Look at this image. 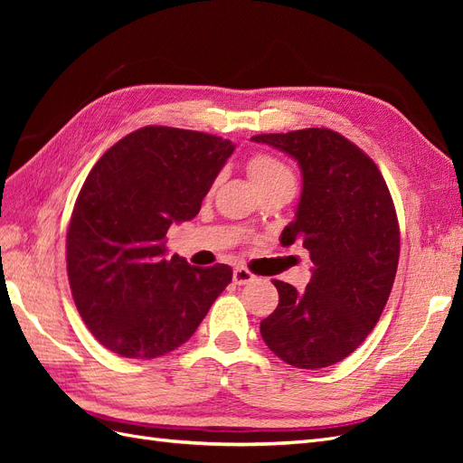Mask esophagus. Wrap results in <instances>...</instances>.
Segmentation results:
<instances>
[{
	"label": "esophagus",
	"mask_w": 463,
	"mask_h": 463,
	"mask_svg": "<svg viewBox=\"0 0 463 463\" xmlns=\"http://www.w3.org/2000/svg\"><path fill=\"white\" fill-rule=\"evenodd\" d=\"M253 279H255V274L247 270V269H243V266H240V269L233 270V284L235 286H245L249 282H253Z\"/></svg>",
	"instance_id": "obj_1"
}]
</instances>
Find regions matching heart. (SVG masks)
<instances>
[{"mask_svg":"<svg viewBox=\"0 0 463 463\" xmlns=\"http://www.w3.org/2000/svg\"><path fill=\"white\" fill-rule=\"evenodd\" d=\"M247 175L259 191L279 184H293L291 172L286 167L284 162L270 156V154H255L247 162Z\"/></svg>","mask_w":463,"mask_h":463,"instance_id":"b5f03b06","label":"heart"}]
</instances>
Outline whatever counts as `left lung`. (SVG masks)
Segmentation results:
<instances>
[{
  "mask_svg": "<svg viewBox=\"0 0 463 463\" xmlns=\"http://www.w3.org/2000/svg\"><path fill=\"white\" fill-rule=\"evenodd\" d=\"M296 158L303 191L279 243H303L313 276L303 291L272 279L276 311L260 320L270 352L288 365L322 369L345 359L381 318L394 284L400 226L376 164L330 129L250 137Z\"/></svg>",
  "mask_w": 463,
  "mask_h": 463,
  "instance_id": "1",
  "label": "left lung"
}]
</instances>
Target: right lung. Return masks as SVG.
<instances>
[{"label": "right lung", "instance_id": "right-lung-1", "mask_svg": "<svg viewBox=\"0 0 463 463\" xmlns=\"http://www.w3.org/2000/svg\"><path fill=\"white\" fill-rule=\"evenodd\" d=\"M233 148L216 135L148 125L94 164L75 201L65 257L79 315L109 352L129 359L174 352L232 282L228 264L165 260V233L199 214Z\"/></svg>", "mask_w": 463, "mask_h": 463}]
</instances>
